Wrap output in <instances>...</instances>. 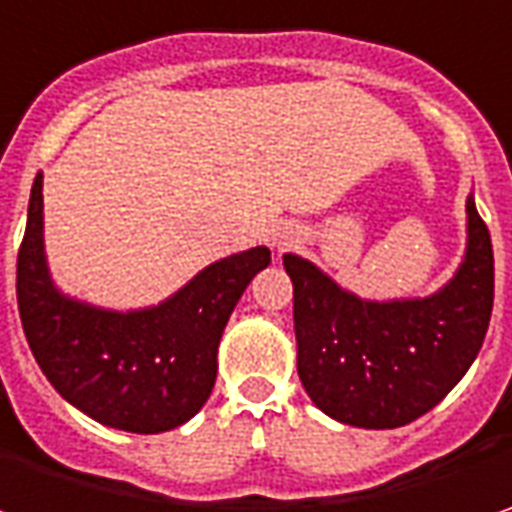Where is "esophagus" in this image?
Wrapping results in <instances>:
<instances>
[{"instance_id":"obj_1","label":"esophagus","mask_w":512,"mask_h":512,"mask_svg":"<svg viewBox=\"0 0 512 512\" xmlns=\"http://www.w3.org/2000/svg\"><path fill=\"white\" fill-rule=\"evenodd\" d=\"M300 240V229L298 226H292V223H280L272 229V246L275 249H289L292 243H298Z\"/></svg>"}]
</instances>
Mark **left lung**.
Wrapping results in <instances>:
<instances>
[{
    "instance_id": "obj_1",
    "label": "left lung",
    "mask_w": 512,
    "mask_h": 512,
    "mask_svg": "<svg viewBox=\"0 0 512 512\" xmlns=\"http://www.w3.org/2000/svg\"><path fill=\"white\" fill-rule=\"evenodd\" d=\"M467 232L456 278L421 300L369 303L309 260L283 255L295 286L298 375L315 407L352 427L392 430L433 410L464 378L493 312V243L473 197Z\"/></svg>"
}]
</instances>
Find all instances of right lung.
<instances>
[{
    "label": "right lung",
    "mask_w": 512,
    "mask_h": 512,
    "mask_svg": "<svg viewBox=\"0 0 512 512\" xmlns=\"http://www.w3.org/2000/svg\"><path fill=\"white\" fill-rule=\"evenodd\" d=\"M269 249L217 260L166 303L105 312L54 289L42 252V174L16 257L19 318L36 364L54 389L94 421L125 433H166L206 404L217 378V344Z\"/></svg>",
    "instance_id": "right-lung-1"
}]
</instances>
